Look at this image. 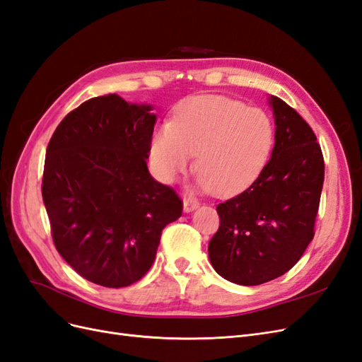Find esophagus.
Returning a JSON list of instances; mask_svg holds the SVG:
<instances>
[{"instance_id":"esophagus-1","label":"esophagus","mask_w":362,"mask_h":362,"mask_svg":"<svg viewBox=\"0 0 362 362\" xmlns=\"http://www.w3.org/2000/svg\"><path fill=\"white\" fill-rule=\"evenodd\" d=\"M199 206V202L196 199H192V198H185L182 201V208H184V213H192L194 211L196 208Z\"/></svg>"}]
</instances>
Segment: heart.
<instances>
[{
    "instance_id": "obj_1",
    "label": "heart",
    "mask_w": 362,
    "mask_h": 362,
    "mask_svg": "<svg viewBox=\"0 0 362 362\" xmlns=\"http://www.w3.org/2000/svg\"><path fill=\"white\" fill-rule=\"evenodd\" d=\"M273 145L275 127L259 108L226 96L202 95L178 104L173 122L156 128L149 154L166 182L187 172L198 154L196 189L231 196L259 177Z\"/></svg>"
}]
</instances>
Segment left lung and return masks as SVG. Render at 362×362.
<instances>
[{"instance_id": "1", "label": "left lung", "mask_w": 362, "mask_h": 362, "mask_svg": "<svg viewBox=\"0 0 362 362\" xmlns=\"http://www.w3.org/2000/svg\"><path fill=\"white\" fill-rule=\"evenodd\" d=\"M272 157L250 187L217 205L221 226L208 245L214 270L238 286H259L287 273L314 237L325 180L311 127L278 96Z\"/></svg>"}]
</instances>
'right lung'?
Returning <instances> with one entry per match:
<instances>
[{
    "instance_id": "right-lung-1",
    "label": "right lung",
    "mask_w": 362,
    "mask_h": 362,
    "mask_svg": "<svg viewBox=\"0 0 362 362\" xmlns=\"http://www.w3.org/2000/svg\"><path fill=\"white\" fill-rule=\"evenodd\" d=\"M116 93L83 103L49 140L42 198L59 254L98 286L128 287L151 269L182 202L148 170L157 115Z\"/></svg>"
}]
</instances>
